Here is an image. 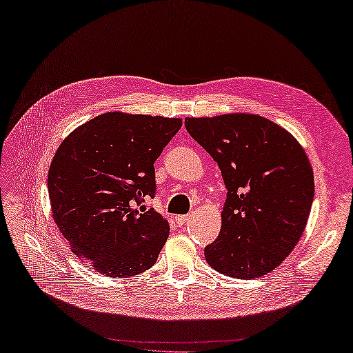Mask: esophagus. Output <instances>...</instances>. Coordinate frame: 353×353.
Returning <instances> with one entry per match:
<instances>
[{"label":"esophagus","mask_w":353,"mask_h":353,"mask_svg":"<svg viewBox=\"0 0 353 353\" xmlns=\"http://www.w3.org/2000/svg\"><path fill=\"white\" fill-rule=\"evenodd\" d=\"M175 220H176V223H178L179 226H183V225H185L188 220H190V216H176Z\"/></svg>","instance_id":"1"}]
</instances>
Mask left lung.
<instances>
[{
  "label": "left lung",
  "instance_id": "obj_1",
  "mask_svg": "<svg viewBox=\"0 0 353 353\" xmlns=\"http://www.w3.org/2000/svg\"><path fill=\"white\" fill-rule=\"evenodd\" d=\"M185 128L217 161L228 188L206 262L229 277L266 276L294 250L310 216L314 176L304 148L254 114L185 118Z\"/></svg>",
  "mask_w": 353,
  "mask_h": 353
}]
</instances>
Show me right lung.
<instances>
[{"label":"right lung","instance_id":"add662e5","mask_svg":"<svg viewBox=\"0 0 353 353\" xmlns=\"http://www.w3.org/2000/svg\"><path fill=\"white\" fill-rule=\"evenodd\" d=\"M181 118L106 112L59 145L48 172L50 211L72 252L108 277L150 270L169 223L142 205L156 193L154 161Z\"/></svg>","mask_w":353,"mask_h":353}]
</instances>
